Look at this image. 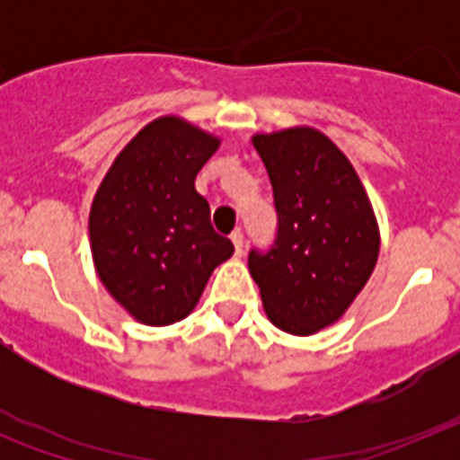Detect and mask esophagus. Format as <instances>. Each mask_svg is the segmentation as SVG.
Listing matches in <instances>:
<instances>
[{"label":"esophagus","instance_id":"34e87169","mask_svg":"<svg viewBox=\"0 0 460 460\" xmlns=\"http://www.w3.org/2000/svg\"><path fill=\"white\" fill-rule=\"evenodd\" d=\"M230 239H233V243H234V255H242L243 253V234L239 233V230H234V233L230 234Z\"/></svg>","mask_w":460,"mask_h":460}]
</instances>
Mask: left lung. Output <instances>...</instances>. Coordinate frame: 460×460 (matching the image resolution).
Instances as JSON below:
<instances>
[{
	"instance_id": "left-lung-1",
	"label": "left lung",
	"mask_w": 460,
	"mask_h": 460,
	"mask_svg": "<svg viewBox=\"0 0 460 460\" xmlns=\"http://www.w3.org/2000/svg\"><path fill=\"white\" fill-rule=\"evenodd\" d=\"M276 207V237L249 253L267 318L295 336L336 323L367 286L380 251L368 195L334 142L315 128L253 136Z\"/></svg>"
}]
</instances>
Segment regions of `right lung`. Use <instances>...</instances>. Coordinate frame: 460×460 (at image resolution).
Segmentation results:
<instances>
[{
    "instance_id": "add662e5",
    "label": "right lung",
    "mask_w": 460,
    "mask_h": 460,
    "mask_svg": "<svg viewBox=\"0 0 460 460\" xmlns=\"http://www.w3.org/2000/svg\"><path fill=\"white\" fill-rule=\"evenodd\" d=\"M217 149L209 133L161 117L121 149L93 195V265L110 295L140 323L164 327L186 318L211 271L234 253L195 190V174Z\"/></svg>"
}]
</instances>
